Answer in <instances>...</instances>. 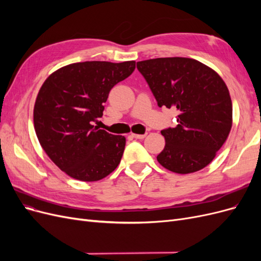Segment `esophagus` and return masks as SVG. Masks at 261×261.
<instances>
[{"instance_id":"obj_1","label":"esophagus","mask_w":261,"mask_h":261,"mask_svg":"<svg viewBox=\"0 0 261 261\" xmlns=\"http://www.w3.org/2000/svg\"><path fill=\"white\" fill-rule=\"evenodd\" d=\"M147 136V133H145V134H132V137H134V138H136V139H144L145 137Z\"/></svg>"}]
</instances>
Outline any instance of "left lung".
I'll list each match as a JSON object with an SVG mask.
<instances>
[{
    "instance_id": "obj_1",
    "label": "left lung",
    "mask_w": 261,
    "mask_h": 261,
    "mask_svg": "<svg viewBox=\"0 0 261 261\" xmlns=\"http://www.w3.org/2000/svg\"><path fill=\"white\" fill-rule=\"evenodd\" d=\"M160 108H175V127L161 130L165 147L156 160L179 174L203 169L222 147L232 127V101L215 70L187 58L137 62Z\"/></svg>"
}]
</instances>
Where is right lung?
Here are the masks:
<instances>
[{"label": "right lung", "instance_id": "add662e5", "mask_svg": "<svg viewBox=\"0 0 261 261\" xmlns=\"http://www.w3.org/2000/svg\"><path fill=\"white\" fill-rule=\"evenodd\" d=\"M134 69L135 61L74 63L43 83L34 109L35 130L45 153L70 177L99 180L120 163L125 137L92 123L103 115L110 90Z\"/></svg>", "mask_w": 261, "mask_h": 261}]
</instances>
